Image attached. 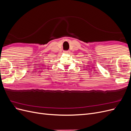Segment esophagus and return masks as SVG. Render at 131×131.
I'll use <instances>...</instances> for the list:
<instances>
[{
    "label": "esophagus",
    "mask_w": 131,
    "mask_h": 131,
    "mask_svg": "<svg viewBox=\"0 0 131 131\" xmlns=\"http://www.w3.org/2000/svg\"><path fill=\"white\" fill-rule=\"evenodd\" d=\"M64 52L65 53H69V52H70V51H64Z\"/></svg>",
    "instance_id": "1"
}]
</instances>
